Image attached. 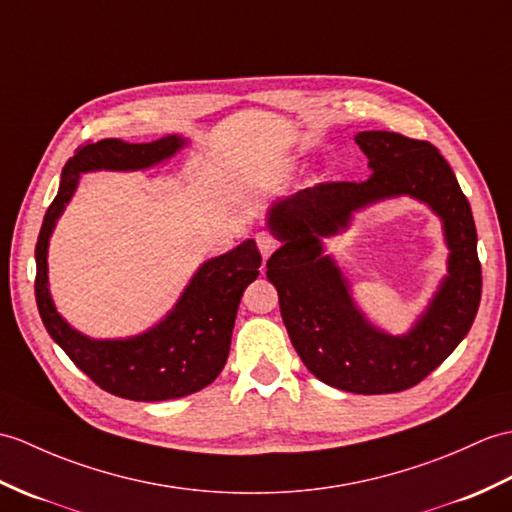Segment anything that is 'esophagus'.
<instances>
[{
    "label": "esophagus",
    "instance_id": "34e87169",
    "mask_svg": "<svg viewBox=\"0 0 512 512\" xmlns=\"http://www.w3.org/2000/svg\"><path fill=\"white\" fill-rule=\"evenodd\" d=\"M255 240H257V246H259V253H261V257H264V259H268L272 253H275L277 240H275V237H272L268 231L257 233Z\"/></svg>",
    "mask_w": 512,
    "mask_h": 512
}]
</instances>
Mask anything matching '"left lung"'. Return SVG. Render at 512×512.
<instances>
[{
    "instance_id": "1",
    "label": "left lung",
    "mask_w": 512,
    "mask_h": 512,
    "mask_svg": "<svg viewBox=\"0 0 512 512\" xmlns=\"http://www.w3.org/2000/svg\"><path fill=\"white\" fill-rule=\"evenodd\" d=\"M355 144L368 159L366 181L323 183L272 202L266 224L281 248L268 259L266 277L310 373L338 390L384 395L419 384L469 334L482 294L478 233L456 174L432 144L388 130H364ZM401 195L437 213L450 255L431 303L406 335L395 337L354 305L322 240L346 230L355 212Z\"/></svg>"
}]
</instances>
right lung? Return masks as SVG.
Segmentation results:
<instances>
[{"mask_svg": "<svg viewBox=\"0 0 512 512\" xmlns=\"http://www.w3.org/2000/svg\"><path fill=\"white\" fill-rule=\"evenodd\" d=\"M187 146L181 135H165L150 144H128L102 139L87 144L71 157L61 174V185L43 218L37 240V307L47 334L82 373L111 395L133 401H165L187 397L209 386L227 364L237 307L248 283L259 275L261 255L255 240H244L233 251L202 261L159 323L128 338L85 336L56 310L47 251L58 218L74 198L80 174L137 172L172 159Z\"/></svg>", "mask_w": 512, "mask_h": 512, "instance_id": "obj_1", "label": "right lung"}]
</instances>
